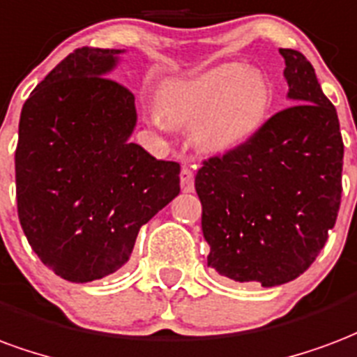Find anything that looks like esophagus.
I'll return each instance as SVG.
<instances>
[{
	"label": "esophagus",
	"instance_id": "esophagus-1",
	"mask_svg": "<svg viewBox=\"0 0 357 357\" xmlns=\"http://www.w3.org/2000/svg\"><path fill=\"white\" fill-rule=\"evenodd\" d=\"M179 181H181V191L183 192L195 191V172H192L189 166H183V168H181Z\"/></svg>",
	"mask_w": 357,
	"mask_h": 357
}]
</instances>
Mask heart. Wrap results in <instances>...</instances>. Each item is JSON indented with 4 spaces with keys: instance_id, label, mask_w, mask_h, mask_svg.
Returning a JSON list of instances; mask_svg holds the SVG:
<instances>
[{
    "instance_id": "b5f03b06",
    "label": "heart",
    "mask_w": 357,
    "mask_h": 357,
    "mask_svg": "<svg viewBox=\"0 0 357 357\" xmlns=\"http://www.w3.org/2000/svg\"><path fill=\"white\" fill-rule=\"evenodd\" d=\"M172 125L195 126V142L204 151L236 149L266 121L273 91L266 77L242 64H223L185 81L166 83L158 96ZM162 125V119H157Z\"/></svg>"
}]
</instances>
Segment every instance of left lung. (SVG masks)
I'll return each mask as SVG.
<instances>
[{
	"mask_svg": "<svg viewBox=\"0 0 357 357\" xmlns=\"http://www.w3.org/2000/svg\"><path fill=\"white\" fill-rule=\"evenodd\" d=\"M280 54L293 104L240 147L202 160L195 176L208 265L234 282L263 287L291 282L312 265L335 227L342 195L337 109L303 52L280 49Z\"/></svg>",
	"mask_w": 357,
	"mask_h": 357,
	"instance_id": "8db88e82",
	"label": "left lung"
}]
</instances>
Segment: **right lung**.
I'll list each match as a JSON object with an SVG mask.
<instances>
[{"label": "right lung", "instance_id": "right-lung-1", "mask_svg": "<svg viewBox=\"0 0 357 357\" xmlns=\"http://www.w3.org/2000/svg\"><path fill=\"white\" fill-rule=\"evenodd\" d=\"M117 49L81 47L31 91L15 151L18 219L43 265L75 284L115 273L179 192V165L130 144L134 94L105 77Z\"/></svg>", "mask_w": 357, "mask_h": 357}]
</instances>
